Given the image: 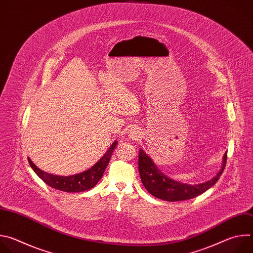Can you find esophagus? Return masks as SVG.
I'll return each instance as SVG.
<instances>
[{
	"mask_svg": "<svg viewBox=\"0 0 253 253\" xmlns=\"http://www.w3.org/2000/svg\"><path fill=\"white\" fill-rule=\"evenodd\" d=\"M141 136V132L139 131L138 128H133L130 130V137L134 140H137L138 138H140Z\"/></svg>",
	"mask_w": 253,
	"mask_h": 253,
	"instance_id": "obj_1",
	"label": "esophagus"
}]
</instances>
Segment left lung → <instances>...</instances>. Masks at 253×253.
Segmentation results:
<instances>
[{
	"label": "left lung",
	"mask_w": 253,
	"mask_h": 253,
	"mask_svg": "<svg viewBox=\"0 0 253 253\" xmlns=\"http://www.w3.org/2000/svg\"><path fill=\"white\" fill-rule=\"evenodd\" d=\"M226 159L227 153L223 156L222 168L217 175L204 183L194 185L178 182L166 176L142 149L139 151L138 169L144 187L151 195L165 201H182L202 194L217 182L225 168Z\"/></svg>",
	"instance_id": "1"
}]
</instances>
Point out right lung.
Returning <instances> with one entry per match:
<instances>
[{
  "label": "right lung",
  "mask_w": 253,
  "mask_h": 253,
  "mask_svg": "<svg viewBox=\"0 0 253 253\" xmlns=\"http://www.w3.org/2000/svg\"><path fill=\"white\" fill-rule=\"evenodd\" d=\"M117 141H114L110 148L104 154V156L90 169L82 173L71 176H59L44 172L43 170L36 166L30 158H28V161L32 169L35 171V173L37 174L47 185L65 192H83L93 188L102 178L107 165L109 164L111 155L117 145Z\"/></svg>",
  "instance_id": "1"
}]
</instances>
